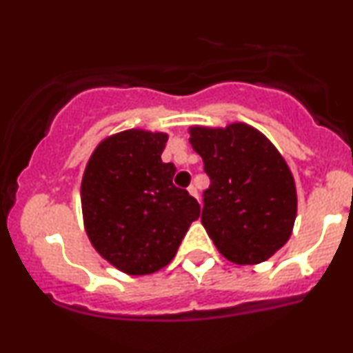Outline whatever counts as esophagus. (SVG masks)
Returning <instances> with one entry per match:
<instances>
[{
  "mask_svg": "<svg viewBox=\"0 0 353 353\" xmlns=\"http://www.w3.org/2000/svg\"><path fill=\"white\" fill-rule=\"evenodd\" d=\"M189 194H190V196H192V197H196V199H199V190H197V185H189Z\"/></svg>",
  "mask_w": 353,
  "mask_h": 353,
  "instance_id": "obj_1",
  "label": "esophagus"
}]
</instances>
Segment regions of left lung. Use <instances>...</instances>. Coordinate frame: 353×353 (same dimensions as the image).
Listing matches in <instances>:
<instances>
[{
	"mask_svg": "<svg viewBox=\"0 0 353 353\" xmlns=\"http://www.w3.org/2000/svg\"><path fill=\"white\" fill-rule=\"evenodd\" d=\"M190 145L204 161L202 225L234 264L264 262L289 241L297 216L295 182L281 152L244 123L190 128Z\"/></svg>",
	"mask_w": 353,
	"mask_h": 353,
	"instance_id": "left-lung-1",
	"label": "left lung"
}]
</instances>
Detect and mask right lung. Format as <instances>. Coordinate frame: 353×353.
I'll return each instance as SVG.
<instances>
[{"instance_id":"add662e5","label":"right lung","mask_w":353,"mask_h":353,"mask_svg":"<svg viewBox=\"0 0 353 353\" xmlns=\"http://www.w3.org/2000/svg\"><path fill=\"white\" fill-rule=\"evenodd\" d=\"M168 134L129 129L104 139L84 171L86 234L104 259L129 275L157 272L172 261L199 202L176 188V165L163 163Z\"/></svg>"}]
</instances>
